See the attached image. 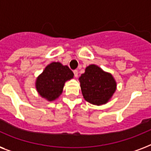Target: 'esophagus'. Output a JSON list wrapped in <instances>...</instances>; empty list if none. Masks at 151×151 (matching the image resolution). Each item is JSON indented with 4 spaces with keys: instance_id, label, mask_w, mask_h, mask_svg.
<instances>
[{
    "instance_id": "1",
    "label": "esophagus",
    "mask_w": 151,
    "mask_h": 151,
    "mask_svg": "<svg viewBox=\"0 0 151 151\" xmlns=\"http://www.w3.org/2000/svg\"><path fill=\"white\" fill-rule=\"evenodd\" d=\"M73 73H74L75 76L76 77L78 76V70H77V69H75V70H73Z\"/></svg>"
}]
</instances>
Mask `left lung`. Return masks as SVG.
Here are the masks:
<instances>
[{
    "mask_svg": "<svg viewBox=\"0 0 151 151\" xmlns=\"http://www.w3.org/2000/svg\"><path fill=\"white\" fill-rule=\"evenodd\" d=\"M79 82L85 100L94 105L106 104L116 89L113 76L94 64L86 67Z\"/></svg>",
    "mask_w": 151,
    "mask_h": 151,
    "instance_id": "left-lung-1",
    "label": "left lung"
}]
</instances>
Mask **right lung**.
Here are the masks:
<instances>
[{
	"label": "right lung",
	"mask_w": 151,
	"mask_h": 151,
	"mask_svg": "<svg viewBox=\"0 0 151 151\" xmlns=\"http://www.w3.org/2000/svg\"><path fill=\"white\" fill-rule=\"evenodd\" d=\"M73 76L67 66H63L59 62L51 63L36 79L37 91L47 101H54L62 94L65 82L73 78Z\"/></svg>",
	"instance_id": "1"
}]
</instances>
